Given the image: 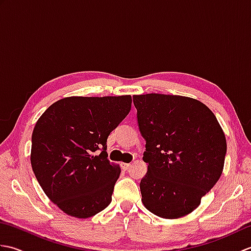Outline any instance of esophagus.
<instances>
[{
	"mask_svg": "<svg viewBox=\"0 0 251 251\" xmlns=\"http://www.w3.org/2000/svg\"><path fill=\"white\" fill-rule=\"evenodd\" d=\"M130 163H121V166H122V168L124 169V170H127V169H129V167H130Z\"/></svg>",
	"mask_w": 251,
	"mask_h": 251,
	"instance_id": "obj_1",
	"label": "esophagus"
}]
</instances>
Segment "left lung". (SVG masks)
Wrapping results in <instances>:
<instances>
[{
    "label": "left lung",
    "mask_w": 251,
    "mask_h": 251,
    "mask_svg": "<svg viewBox=\"0 0 251 251\" xmlns=\"http://www.w3.org/2000/svg\"><path fill=\"white\" fill-rule=\"evenodd\" d=\"M148 173L142 202L164 219L189 215L219 180L226 140L212 111L200 100L164 94L132 97Z\"/></svg>",
    "instance_id": "left-lung-1"
}]
</instances>
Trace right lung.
Wrapping results in <instances>:
<instances>
[{
    "mask_svg": "<svg viewBox=\"0 0 251 251\" xmlns=\"http://www.w3.org/2000/svg\"><path fill=\"white\" fill-rule=\"evenodd\" d=\"M131 108V96L66 97L40 116L30 161L46 196L65 214L86 219L110 205L121 168L106 153L110 132ZM102 148L98 156L94 152Z\"/></svg>",
    "mask_w": 251,
    "mask_h": 251,
    "instance_id": "obj_1",
    "label": "right lung"
}]
</instances>
